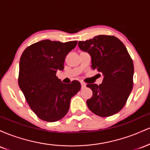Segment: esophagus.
<instances>
[{
    "instance_id": "1",
    "label": "esophagus",
    "mask_w": 150,
    "mask_h": 150,
    "mask_svg": "<svg viewBox=\"0 0 150 150\" xmlns=\"http://www.w3.org/2000/svg\"><path fill=\"white\" fill-rule=\"evenodd\" d=\"M81 87H82V89H84L86 87V84L85 82H81Z\"/></svg>"
}]
</instances>
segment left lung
I'll list each match as a JSON object with an SVG mask.
<instances>
[{"label":"left lung","mask_w":150,"mask_h":150,"mask_svg":"<svg viewBox=\"0 0 150 150\" xmlns=\"http://www.w3.org/2000/svg\"><path fill=\"white\" fill-rule=\"evenodd\" d=\"M82 51L92 58V68L102 73V83L87 84L92 97L87 100L91 111L101 117L111 116L123 108L133 86L132 60L123 43L114 36L98 35L79 42Z\"/></svg>","instance_id":"8db88e82"}]
</instances>
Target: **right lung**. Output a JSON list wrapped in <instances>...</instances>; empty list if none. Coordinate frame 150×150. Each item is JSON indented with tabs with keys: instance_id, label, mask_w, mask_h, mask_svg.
I'll list each match as a JSON object with an SVG mask.
<instances>
[{
	"instance_id": "add662e5",
	"label": "right lung",
	"mask_w": 150,
	"mask_h": 150,
	"mask_svg": "<svg viewBox=\"0 0 150 150\" xmlns=\"http://www.w3.org/2000/svg\"><path fill=\"white\" fill-rule=\"evenodd\" d=\"M77 43L46 39L32 44L22 53L19 87L40 119L47 122L61 120L69 110L71 98L80 91V82L64 84L56 75L58 70H63L65 56Z\"/></svg>"
}]
</instances>
